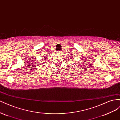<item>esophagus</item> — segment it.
Instances as JSON below:
<instances>
[{
	"label": "esophagus",
	"mask_w": 120,
	"mask_h": 120,
	"mask_svg": "<svg viewBox=\"0 0 120 120\" xmlns=\"http://www.w3.org/2000/svg\"><path fill=\"white\" fill-rule=\"evenodd\" d=\"M57 53H59V54H61V53H62V52H57Z\"/></svg>",
	"instance_id": "esophagus-1"
}]
</instances>
